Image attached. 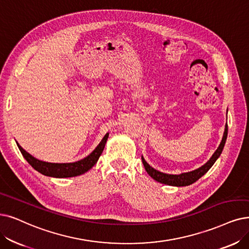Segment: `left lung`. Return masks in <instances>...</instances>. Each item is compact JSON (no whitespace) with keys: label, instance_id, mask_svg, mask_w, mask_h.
<instances>
[{"label":"left lung","instance_id":"obj_1","mask_svg":"<svg viewBox=\"0 0 249 249\" xmlns=\"http://www.w3.org/2000/svg\"><path fill=\"white\" fill-rule=\"evenodd\" d=\"M227 136H228V124H226L225 126V132H224V136L222 139V142L218 146V148L215 150V152L213 153V155L211 157L210 160H208L204 165H202L201 167L197 168V170L193 171V172H189V173H184L181 175H167V174H163L161 172L156 171L155 168H153L152 166L149 165L145 159L142 156V161L144 164V167L146 172L148 173V175L150 176L152 178H154L155 181L161 183V184H165V185H170V186H177V187H181V186H188L191 185L193 183H195L198 178H200L204 174H206L208 172V170L213 165V163L215 162L216 159L218 158V156L221 155L226 140H227Z\"/></svg>","mask_w":249,"mask_h":249}]
</instances>
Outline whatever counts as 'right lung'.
<instances>
[{"label":"right lung","instance_id":"1","mask_svg":"<svg viewBox=\"0 0 249 249\" xmlns=\"http://www.w3.org/2000/svg\"><path fill=\"white\" fill-rule=\"evenodd\" d=\"M108 133L104 136L102 141L100 142L95 150L86 158L82 159V160L72 162V163H50L45 162L38 159L35 158L29 153H27L24 149L17 143V146L19 150L22 153L23 157L26 159V161L31 164L36 171L41 173L48 177H54V178H71V177H76L79 175H83L86 172H88L92 166L96 164L98 161L99 157L102 154L103 149L105 147L106 141L108 139Z\"/></svg>","mask_w":249,"mask_h":249}]
</instances>
